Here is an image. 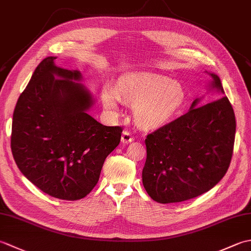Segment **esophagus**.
<instances>
[{"label": "esophagus", "mask_w": 251, "mask_h": 251, "mask_svg": "<svg viewBox=\"0 0 251 251\" xmlns=\"http://www.w3.org/2000/svg\"><path fill=\"white\" fill-rule=\"evenodd\" d=\"M121 141H122L123 145H128V143L134 141V138H132V136L130 135L129 131L124 130V131H123V134H122Z\"/></svg>", "instance_id": "1"}]
</instances>
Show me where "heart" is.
I'll list each match as a JSON object with an SVG mask.
<instances>
[{"label":"heart","mask_w":251,"mask_h":251,"mask_svg":"<svg viewBox=\"0 0 251 251\" xmlns=\"http://www.w3.org/2000/svg\"><path fill=\"white\" fill-rule=\"evenodd\" d=\"M121 99L134 105L136 124L143 130H156L173 122L186 102V92L177 81L162 75L120 77L116 89L101 90V101L111 114L120 110Z\"/></svg>","instance_id":"b5f03b06"}]
</instances>
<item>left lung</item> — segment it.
Here are the masks:
<instances>
[{
	"label": "left lung",
	"instance_id": "obj_1",
	"mask_svg": "<svg viewBox=\"0 0 251 251\" xmlns=\"http://www.w3.org/2000/svg\"><path fill=\"white\" fill-rule=\"evenodd\" d=\"M208 93L218 95L201 105L196 98L188 113L148 135L142 183L153 201L179 202L206 193L225 177L235 140V114L220 77L207 72Z\"/></svg>",
	"mask_w": 251,
	"mask_h": 251
}]
</instances>
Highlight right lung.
I'll return each mask as SVG.
<instances>
[{"label":"right lung","instance_id":"add662e5","mask_svg":"<svg viewBox=\"0 0 251 251\" xmlns=\"http://www.w3.org/2000/svg\"><path fill=\"white\" fill-rule=\"evenodd\" d=\"M56 58L41 61L20 95L10 147L30 182L56 199L76 201L97 184L123 129L88 114L95 98L81 84L82 73L56 66Z\"/></svg>","mask_w":251,"mask_h":251}]
</instances>
